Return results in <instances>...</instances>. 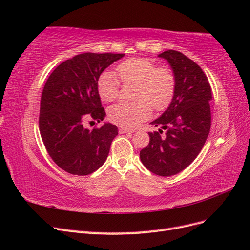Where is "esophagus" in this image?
<instances>
[{"label":"esophagus","mask_w":250,"mask_h":250,"mask_svg":"<svg viewBox=\"0 0 250 250\" xmlns=\"http://www.w3.org/2000/svg\"><path fill=\"white\" fill-rule=\"evenodd\" d=\"M119 132H120V133H128V132L132 133V132H134V130H133V129H127V128H123V127H121L120 129H119Z\"/></svg>","instance_id":"1"}]
</instances>
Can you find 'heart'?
Segmentation results:
<instances>
[{
	"label": "heart",
	"mask_w": 250,
	"mask_h": 250,
	"mask_svg": "<svg viewBox=\"0 0 250 250\" xmlns=\"http://www.w3.org/2000/svg\"><path fill=\"white\" fill-rule=\"evenodd\" d=\"M124 83H135L134 102H119L108 109V118L113 124L134 128L151 116V107L163 111L169 107L176 89V78L168 66H158L148 58H130L117 67ZM97 89L105 102L119 96L120 81L116 75L103 72L97 81Z\"/></svg>",
	"instance_id": "heart-1"
}]
</instances>
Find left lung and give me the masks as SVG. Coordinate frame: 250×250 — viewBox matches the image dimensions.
<instances>
[{"mask_svg": "<svg viewBox=\"0 0 250 250\" xmlns=\"http://www.w3.org/2000/svg\"><path fill=\"white\" fill-rule=\"evenodd\" d=\"M158 57L167 60L175 75V95L163 115L150 123L160 129L149 132L150 142L140 157L156 175L172 176L192 164L208 139L211 89L201 67L183 53L168 50Z\"/></svg>", "mask_w": 250, "mask_h": 250, "instance_id": "left-lung-1", "label": "left lung"}]
</instances>
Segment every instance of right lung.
<instances>
[{
    "label": "right lung",
    "instance_id": "obj_1",
    "mask_svg": "<svg viewBox=\"0 0 250 250\" xmlns=\"http://www.w3.org/2000/svg\"><path fill=\"white\" fill-rule=\"evenodd\" d=\"M125 54L83 53L60 63L44 84L40 109V131L54 163L73 175H88L106 161L118 127L104 123L84 127L87 119L106 116L97 81L107 66Z\"/></svg>",
    "mask_w": 250,
    "mask_h": 250
}]
</instances>
